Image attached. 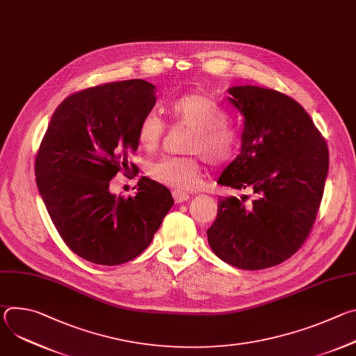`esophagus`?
<instances>
[{
  "instance_id": "obj_1",
  "label": "esophagus",
  "mask_w": 356,
  "mask_h": 356,
  "mask_svg": "<svg viewBox=\"0 0 356 356\" xmlns=\"http://www.w3.org/2000/svg\"><path fill=\"white\" fill-rule=\"evenodd\" d=\"M173 198L179 204V202H183V201L188 200V194L187 193H181V191H173Z\"/></svg>"
}]
</instances>
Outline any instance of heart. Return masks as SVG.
Returning a JSON list of instances; mask_svg holds the SVG:
<instances>
[{
  "mask_svg": "<svg viewBox=\"0 0 356 356\" xmlns=\"http://www.w3.org/2000/svg\"><path fill=\"white\" fill-rule=\"evenodd\" d=\"M170 111L177 122L193 129L187 142V152L206 156L209 162L216 165L234 156L239 132L225 122V111L213 98L188 92L173 101ZM163 132L165 125L161 117L155 113L146 114L138 125L139 147L146 154H154L161 145ZM149 176L177 191H188L200 184L202 166L198 156H166L149 168Z\"/></svg>",
  "mask_w": 356,
  "mask_h": 356,
  "instance_id": "heart-1",
  "label": "heart"
}]
</instances>
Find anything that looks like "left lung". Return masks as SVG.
<instances>
[{"instance_id":"left-lung-1","label":"left lung","mask_w":356,"mask_h":356,"mask_svg":"<svg viewBox=\"0 0 356 356\" xmlns=\"http://www.w3.org/2000/svg\"><path fill=\"white\" fill-rule=\"evenodd\" d=\"M228 92L243 117L241 154L217 183L250 191L253 200L220 197L209 243L235 268L266 269L294 255L309 236L328 175V147L289 95L258 86H234Z\"/></svg>"}]
</instances>
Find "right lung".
<instances>
[{
    "label": "right lung",
    "mask_w": 356,
    "mask_h": 356,
    "mask_svg": "<svg viewBox=\"0 0 356 356\" xmlns=\"http://www.w3.org/2000/svg\"><path fill=\"white\" fill-rule=\"evenodd\" d=\"M155 91L135 79L74 92L54 113L39 146L36 184L50 220L91 264L115 266L139 257L173 206L169 188L147 177L134 197L110 190L113 177L129 169L138 125L154 108Z\"/></svg>",
    "instance_id": "obj_1"
}]
</instances>
